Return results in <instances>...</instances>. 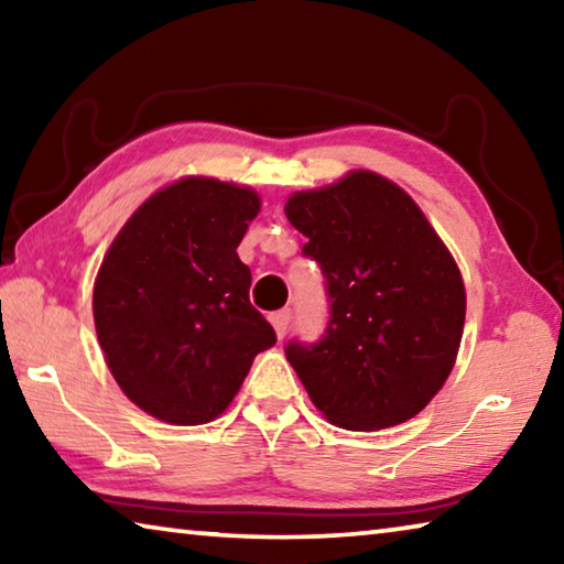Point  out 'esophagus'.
Returning a JSON list of instances; mask_svg holds the SVG:
<instances>
[{"label": "esophagus", "mask_w": 564, "mask_h": 564, "mask_svg": "<svg viewBox=\"0 0 564 564\" xmlns=\"http://www.w3.org/2000/svg\"><path fill=\"white\" fill-rule=\"evenodd\" d=\"M291 318H293L291 308H283V311L271 313V323H273V328H275V336H279V338L285 336V330H289V326H291Z\"/></svg>", "instance_id": "34e87169"}]
</instances>
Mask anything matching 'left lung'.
I'll return each instance as SVG.
<instances>
[{"label":"left lung","mask_w":564,"mask_h":564,"mask_svg":"<svg viewBox=\"0 0 564 564\" xmlns=\"http://www.w3.org/2000/svg\"><path fill=\"white\" fill-rule=\"evenodd\" d=\"M285 216L326 279L321 340L285 358L323 415L380 431L417 415L451 376L465 326V285L441 236L393 181L352 171L301 191Z\"/></svg>","instance_id":"left-lung-1"}]
</instances>
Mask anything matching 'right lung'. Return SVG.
I'll list each match as a JSON object with an SVG mask.
<instances>
[{
    "instance_id": "right-lung-1",
    "label": "right lung",
    "mask_w": 564,
    "mask_h": 564,
    "mask_svg": "<svg viewBox=\"0 0 564 564\" xmlns=\"http://www.w3.org/2000/svg\"><path fill=\"white\" fill-rule=\"evenodd\" d=\"M256 191L188 176L137 208L94 283V323L111 376L149 415L202 425L224 413L275 343L248 301L238 259Z\"/></svg>"
}]
</instances>
